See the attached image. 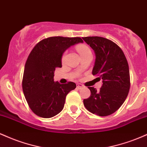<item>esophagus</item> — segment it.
I'll return each mask as SVG.
<instances>
[{"instance_id":"1","label":"esophagus","mask_w":147,"mask_h":147,"mask_svg":"<svg viewBox=\"0 0 147 147\" xmlns=\"http://www.w3.org/2000/svg\"><path fill=\"white\" fill-rule=\"evenodd\" d=\"M84 85H82V84H77V88L78 89H81V88H84Z\"/></svg>"}]
</instances>
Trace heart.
<instances>
[{
	"mask_svg": "<svg viewBox=\"0 0 147 147\" xmlns=\"http://www.w3.org/2000/svg\"><path fill=\"white\" fill-rule=\"evenodd\" d=\"M76 48H77V50L78 51L81 57L85 56V55H92V52H91L90 49L89 48V47L87 46L86 45H84V44L79 45L76 47ZM65 57H66V52H64L61 57V61L63 62L65 59Z\"/></svg>",
	"mask_w": 147,
	"mask_h": 147,
	"instance_id": "b5f03b06",
	"label": "heart"
}]
</instances>
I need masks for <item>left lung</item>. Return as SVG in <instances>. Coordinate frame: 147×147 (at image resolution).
I'll return each instance as SVG.
<instances>
[{
    "instance_id": "obj_1",
    "label": "left lung",
    "mask_w": 147,
    "mask_h": 147,
    "mask_svg": "<svg viewBox=\"0 0 147 147\" xmlns=\"http://www.w3.org/2000/svg\"><path fill=\"white\" fill-rule=\"evenodd\" d=\"M95 53L92 75L99 76L102 86L97 91L88 87L90 96L84 99L86 109L99 116H108L119 109L130 89L129 64L122 49L111 40L100 36L83 37Z\"/></svg>"
}]
</instances>
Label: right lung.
I'll use <instances>...</instances> for the list:
<instances>
[{
    "instance_id": "add662e5",
    "label": "right lung",
    "mask_w": 147,
    "mask_h": 147,
    "mask_svg": "<svg viewBox=\"0 0 147 147\" xmlns=\"http://www.w3.org/2000/svg\"><path fill=\"white\" fill-rule=\"evenodd\" d=\"M79 43H83L80 37H49L38 42L30 53L22 87L28 105L36 115L50 118L63 110L65 97L76 84L55 82L54 73L55 68L62 66L63 52Z\"/></svg>"
}]
</instances>
